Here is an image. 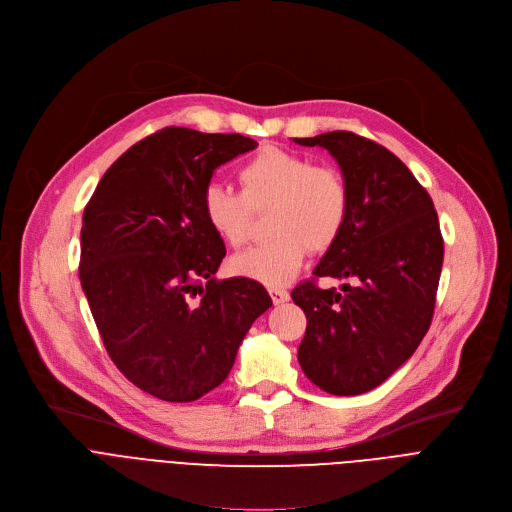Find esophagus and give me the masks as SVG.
Segmentation results:
<instances>
[{
    "mask_svg": "<svg viewBox=\"0 0 512 512\" xmlns=\"http://www.w3.org/2000/svg\"><path fill=\"white\" fill-rule=\"evenodd\" d=\"M270 297H272L274 305H279V303L289 301V291H287V289H281V287H272V289H270Z\"/></svg>",
    "mask_w": 512,
    "mask_h": 512,
    "instance_id": "esophagus-1",
    "label": "esophagus"
}]
</instances>
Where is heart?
Masks as SVG:
<instances>
[{
    "label": "heart",
    "instance_id": "1",
    "mask_svg": "<svg viewBox=\"0 0 512 512\" xmlns=\"http://www.w3.org/2000/svg\"><path fill=\"white\" fill-rule=\"evenodd\" d=\"M242 194L223 184L203 190L201 211L217 238L242 246L253 211L268 209L272 238L231 258L233 272L268 287L287 285L301 270L307 250L326 252L342 235L350 215V190L330 166H313L309 157L264 147L238 170Z\"/></svg>",
    "mask_w": 512,
    "mask_h": 512
}]
</instances>
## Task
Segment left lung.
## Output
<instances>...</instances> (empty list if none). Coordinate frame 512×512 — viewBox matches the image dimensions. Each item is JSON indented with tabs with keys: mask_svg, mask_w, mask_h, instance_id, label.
<instances>
[{
	"mask_svg": "<svg viewBox=\"0 0 512 512\" xmlns=\"http://www.w3.org/2000/svg\"><path fill=\"white\" fill-rule=\"evenodd\" d=\"M295 143L328 149L350 190L348 223L313 274L353 283L342 293L313 281L291 291L307 318L297 359L320 389L359 396L396 373L430 328L443 268L439 217L383 145L348 131Z\"/></svg>",
	"mask_w": 512,
	"mask_h": 512,
	"instance_id": "left-lung-1",
	"label": "left lung"
}]
</instances>
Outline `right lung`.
<instances>
[{
  "instance_id": "obj_1",
  "label": "right lung",
  "mask_w": 512,
  "mask_h": 512,
  "mask_svg": "<svg viewBox=\"0 0 512 512\" xmlns=\"http://www.w3.org/2000/svg\"><path fill=\"white\" fill-rule=\"evenodd\" d=\"M256 145L166 127L127 149L86 205L80 281L100 338L119 371L160 400L194 402L221 385L272 305L252 279H215L225 246L201 211L213 172Z\"/></svg>"
}]
</instances>
